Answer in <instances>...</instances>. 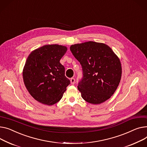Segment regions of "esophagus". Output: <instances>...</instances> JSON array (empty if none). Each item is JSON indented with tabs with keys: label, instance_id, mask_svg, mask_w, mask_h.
<instances>
[{
	"label": "esophagus",
	"instance_id": "esophagus-1",
	"mask_svg": "<svg viewBox=\"0 0 147 147\" xmlns=\"http://www.w3.org/2000/svg\"><path fill=\"white\" fill-rule=\"evenodd\" d=\"M70 82H71V84H74V83H75V79H74V78H71V80H70Z\"/></svg>",
	"mask_w": 147,
	"mask_h": 147
}]
</instances>
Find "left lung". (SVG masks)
Listing matches in <instances>:
<instances>
[{
  "instance_id": "obj_1",
  "label": "left lung",
  "mask_w": 147,
  "mask_h": 147,
  "mask_svg": "<svg viewBox=\"0 0 147 147\" xmlns=\"http://www.w3.org/2000/svg\"><path fill=\"white\" fill-rule=\"evenodd\" d=\"M70 51L82 67L83 77L77 86L82 98L92 104L109 99L121 80L119 58L108 45L93 41L72 45Z\"/></svg>"
}]
</instances>
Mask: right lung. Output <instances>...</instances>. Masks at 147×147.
<instances>
[{
    "instance_id": "right-lung-1",
    "label": "right lung",
    "mask_w": 147,
    "mask_h": 147,
    "mask_svg": "<svg viewBox=\"0 0 147 147\" xmlns=\"http://www.w3.org/2000/svg\"><path fill=\"white\" fill-rule=\"evenodd\" d=\"M67 50L64 46L46 45L28 56L23 70L24 82L38 102L47 105L57 103L70 84L65 76V68L60 63Z\"/></svg>"
}]
</instances>
